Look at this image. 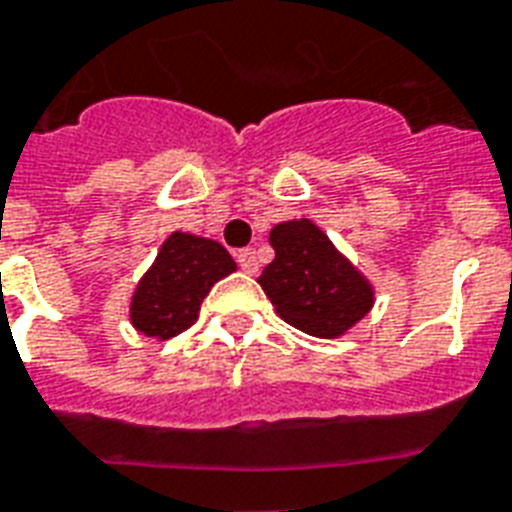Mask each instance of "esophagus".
Wrapping results in <instances>:
<instances>
[{"label": "esophagus", "mask_w": 512, "mask_h": 512, "mask_svg": "<svg viewBox=\"0 0 512 512\" xmlns=\"http://www.w3.org/2000/svg\"><path fill=\"white\" fill-rule=\"evenodd\" d=\"M237 264H240V269L248 272V275H256V272H259V259H256V251H253V248L237 251Z\"/></svg>", "instance_id": "esophagus-1"}]
</instances>
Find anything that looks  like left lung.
<instances>
[{"instance_id": "obj_1", "label": "left lung", "mask_w": 512, "mask_h": 512, "mask_svg": "<svg viewBox=\"0 0 512 512\" xmlns=\"http://www.w3.org/2000/svg\"><path fill=\"white\" fill-rule=\"evenodd\" d=\"M275 259L259 283L277 315L304 334L336 339L374 304V291L358 269L310 219L285 221L269 232Z\"/></svg>"}]
</instances>
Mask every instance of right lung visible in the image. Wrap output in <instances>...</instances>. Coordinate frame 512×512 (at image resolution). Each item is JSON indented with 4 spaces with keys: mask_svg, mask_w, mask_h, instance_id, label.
Listing matches in <instances>:
<instances>
[{
    "mask_svg": "<svg viewBox=\"0 0 512 512\" xmlns=\"http://www.w3.org/2000/svg\"><path fill=\"white\" fill-rule=\"evenodd\" d=\"M229 272H235V261L224 245L173 232L133 293V326L154 339H170L192 328L200 318L202 299Z\"/></svg>",
    "mask_w": 512,
    "mask_h": 512,
    "instance_id": "right-lung-1",
    "label": "right lung"
}]
</instances>
